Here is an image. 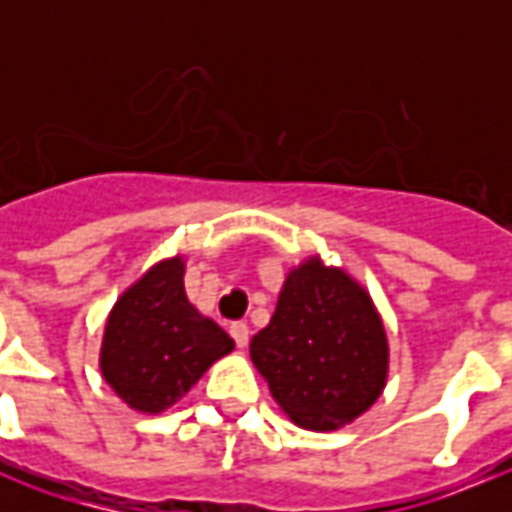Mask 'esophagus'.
<instances>
[{
    "mask_svg": "<svg viewBox=\"0 0 512 512\" xmlns=\"http://www.w3.org/2000/svg\"><path fill=\"white\" fill-rule=\"evenodd\" d=\"M231 337L236 340V345H239V348H247V345H249V327H247V324H244V321L233 324Z\"/></svg>",
    "mask_w": 512,
    "mask_h": 512,
    "instance_id": "esophagus-1",
    "label": "esophagus"
}]
</instances>
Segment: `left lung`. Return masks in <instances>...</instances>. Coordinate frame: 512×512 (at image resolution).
<instances>
[{"mask_svg":"<svg viewBox=\"0 0 512 512\" xmlns=\"http://www.w3.org/2000/svg\"><path fill=\"white\" fill-rule=\"evenodd\" d=\"M276 404L308 430H337L380 398L388 337L372 300L319 257L289 273L271 324L249 342Z\"/></svg>","mask_w":512,"mask_h":512,"instance_id":"left-lung-1","label":"left lung"}]
</instances>
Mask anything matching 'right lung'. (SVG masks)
I'll return each mask as SVG.
<instances>
[{"label": "right lung", "mask_w": 512, "mask_h": 512, "mask_svg": "<svg viewBox=\"0 0 512 512\" xmlns=\"http://www.w3.org/2000/svg\"><path fill=\"white\" fill-rule=\"evenodd\" d=\"M183 257L154 265L106 321L100 372L124 404L159 414L231 353L233 340L185 297Z\"/></svg>", "instance_id": "1"}]
</instances>
